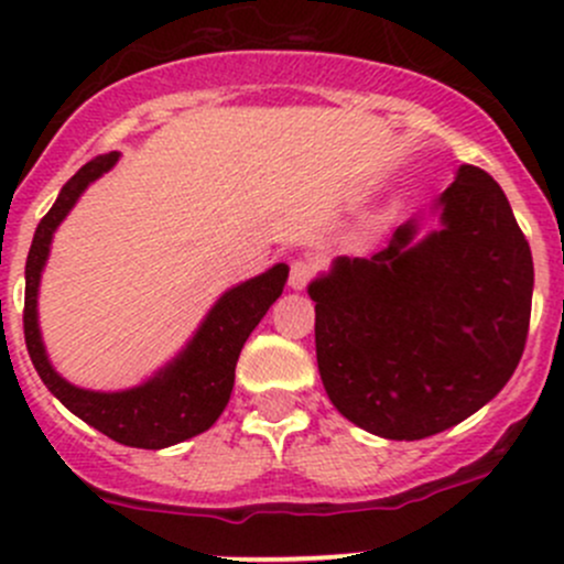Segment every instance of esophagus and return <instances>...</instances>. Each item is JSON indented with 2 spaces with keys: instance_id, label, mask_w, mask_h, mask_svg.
<instances>
[{
  "instance_id": "esophagus-1",
  "label": "esophagus",
  "mask_w": 564,
  "mask_h": 564,
  "mask_svg": "<svg viewBox=\"0 0 564 564\" xmlns=\"http://www.w3.org/2000/svg\"><path fill=\"white\" fill-rule=\"evenodd\" d=\"M315 272H318L315 259H294L292 270H289V286L296 289V292H302V289L311 286Z\"/></svg>"
}]
</instances>
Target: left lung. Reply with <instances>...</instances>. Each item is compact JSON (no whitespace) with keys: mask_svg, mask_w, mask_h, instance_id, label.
Returning a JSON list of instances; mask_svg holds the SVG:
<instances>
[{"mask_svg":"<svg viewBox=\"0 0 564 564\" xmlns=\"http://www.w3.org/2000/svg\"><path fill=\"white\" fill-rule=\"evenodd\" d=\"M438 208L442 230L414 243L406 221L375 257H339L307 289L332 404L393 442L481 410L528 343L533 253L500 184L463 165Z\"/></svg>","mask_w":564,"mask_h":564,"instance_id":"1","label":"left lung"}]
</instances>
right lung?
<instances>
[{
	"mask_svg": "<svg viewBox=\"0 0 564 564\" xmlns=\"http://www.w3.org/2000/svg\"><path fill=\"white\" fill-rule=\"evenodd\" d=\"M120 154H98L85 163L61 189L58 200L36 225L26 259V302H23V334L36 375L55 399L79 420L101 431L104 436L139 449H163L184 438L208 431L225 412L235 382V364L240 348L257 329L259 321L270 311L286 286L289 268H275L240 283L219 296V302L206 315L192 343L176 358L147 380L144 386L120 393H98L74 388L47 361L45 345L36 324V292L40 275L51 253L55 227L72 212L77 197L90 182L107 173Z\"/></svg>",
	"mask_w": 564,
	"mask_h": 564,
	"instance_id": "1",
	"label": "right lung"
}]
</instances>
